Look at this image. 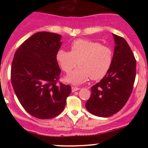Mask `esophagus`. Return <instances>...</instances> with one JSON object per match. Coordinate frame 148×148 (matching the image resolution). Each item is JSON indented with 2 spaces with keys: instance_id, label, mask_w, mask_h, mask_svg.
<instances>
[{
  "instance_id": "esophagus-1",
  "label": "esophagus",
  "mask_w": 148,
  "mask_h": 148,
  "mask_svg": "<svg viewBox=\"0 0 148 148\" xmlns=\"http://www.w3.org/2000/svg\"><path fill=\"white\" fill-rule=\"evenodd\" d=\"M79 89H80L79 87H77V86H72V87H71V91H72V92H76V91L79 90Z\"/></svg>"
}]
</instances>
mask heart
<instances>
[{
    "label": "heart",
    "instance_id": "1",
    "mask_svg": "<svg viewBox=\"0 0 148 148\" xmlns=\"http://www.w3.org/2000/svg\"><path fill=\"white\" fill-rule=\"evenodd\" d=\"M70 50L61 49L56 53V59L66 73H69L78 62L79 66L66 77L69 83L79 84L89 77L92 79L102 78L112 64V49L99 42L77 39L71 43Z\"/></svg>",
    "mask_w": 148,
    "mask_h": 148
}]
</instances>
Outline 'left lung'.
I'll return each instance as SVG.
<instances>
[{"mask_svg": "<svg viewBox=\"0 0 148 148\" xmlns=\"http://www.w3.org/2000/svg\"><path fill=\"white\" fill-rule=\"evenodd\" d=\"M115 43L111 67L99 82L92 86L85 104L91 114L98 117L113 115L125 105L133 89L136 60L125 38L113 34Z\"/></svg>", "mask_w": 148, "mask_h": 148, "instance_id": "8db88e82", "label": "left lung"}]
</instances>
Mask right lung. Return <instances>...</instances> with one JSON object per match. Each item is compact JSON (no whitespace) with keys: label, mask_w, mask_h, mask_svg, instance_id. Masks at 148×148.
Segmentation results:
<instances>
[{"label":"right lung","mask_w":148,"mask_h":148,"mask_svg":"<svg viewBox=\"0 0 148 148\" xmlns=\"http://www.w3.org/2000/svg\"><path fill=\"white\" fill-rule=\"evenodd\" d=\"M61 38L54 33H36L14 54L10 71L13 89L25 110L36 118L59 115L71 92V86L59 82L61 69L56 53Z\"/></svg>","instance_id":"1"}]
</instances>
